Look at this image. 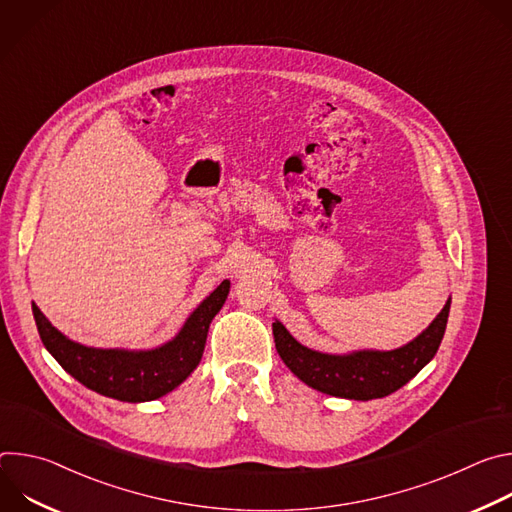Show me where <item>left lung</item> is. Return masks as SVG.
I'll return each instance as SVG.
<instances>
[{"instance_id":"1","label":"left lung","mask_w":512,"mask_h":512,"mask_svg":"<svg viewBox=\"0 0 512 512\" xmlns=\"http://www.w3.org/2000/svg\"><path fill=\"white\" fill-rule=\"evenodd\" d=\"M450 304L411 342L395 350H356L326 354L300 344L281 322H273L275 348L287 369L308 387L342 399H381L409 383L442 344Z\"/></svg>"}]
</instances>
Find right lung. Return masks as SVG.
Here are the masks:
<instances>
[{"label": "right lung", "instance_id": "1", "mask_svg": "<svg viewBox=\"0 0 512 512\" xmlns=\"http://www.w3.org/2000/svg\"><path fill=\"white\" fill-rule=\"evenodd\" d=\"M229 289L231 281L225 279L188 316L182 330L170 342L152 350L83 346L58 332L36 304H32V312L42 344L70 377L99 395L143 403L174 391L198 367L208 326L221 312Z\"/></svg>", "mask_w": 512, "mask_h": 512}]
</instances>
